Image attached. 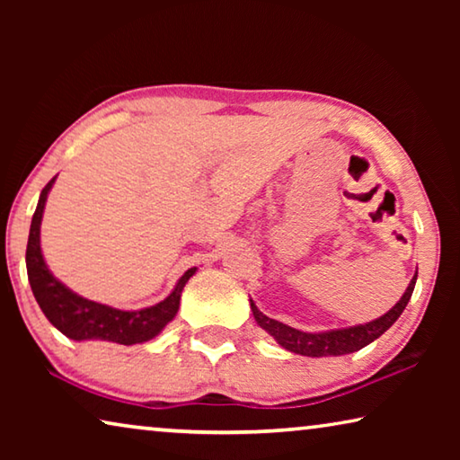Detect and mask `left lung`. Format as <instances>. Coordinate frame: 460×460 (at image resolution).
I'll return each instance as SVG.
<instances>
[{"mask_svg":"<svg viewBox=\"0 0 460 460\" xmlns=\"http://www.w3.org/2000/svg\"><path fill=\"white\" fill-rule=\"evenodd\" d=\"M416 279H418V268H416L414 278L410 279L406 292H403L402 298L395 302V305L389 308L384 316H379L376 321L365 323V324L345 326V329L305 332V331L294 329V326L279 323L276 318L266 316L258 306H255V302L252 298H249V305H252L255 323H258L261 329L270 334V337H274L278 345H282L286 351L305 355V357H339V355L355 353L359 351V349L367 347L369 342L379 339L389 326L398 321L400 314L403 313V308L408 306V302L411 298Z\"/></svg>","mask_w":460,"mask_h":460,"instance_id":"obj_1","label":"left lung"}]
</instances>
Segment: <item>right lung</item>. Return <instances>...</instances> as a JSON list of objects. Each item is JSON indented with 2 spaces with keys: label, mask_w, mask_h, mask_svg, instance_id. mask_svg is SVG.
Masks as SVG:
<instances>
[{
  "label": "right lung",
  "mask_w": 460,
  "mask_h": 460,
  "mask_svg": "<svg viewBox=\"0 0 460 460\" xmlns=\"http://www.w3.org/2000/svg\"><path fill=\"white\" fill-rule=\"evenodd\" d=\"M54 181H57V176L44 186L40 199H38L26 247L28 279L44 316L49 318L54 329H58L65 337L73 341H109L118 342V345H137V342L158 337L166 329V324L174 321L178 308H181V294L186 282L197 274V268L186 270L176 282L174 290L154 306L121 310L83 298L81 294L73 292L52 274L42 255L40 225Z\"/></svg>",
  "instance_id": "1"
}]
</instances>
